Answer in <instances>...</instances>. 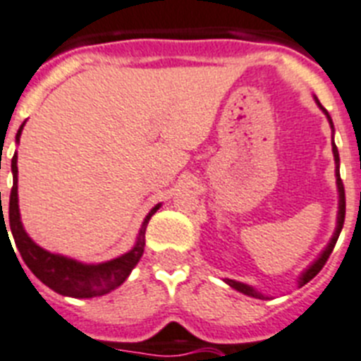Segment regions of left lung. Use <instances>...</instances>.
Listing matches in <instances>:
<instances>
[{
  "label": "left lung",
  "instance_id": "obj_1",
  "mask_svg": "<svg viewBox=\"0 0 361 361\" xmlns=\"http://www.w3.org/2000/svg\"><path fill=\"white\" fill-rule=\"evenodd\" d=\"M314 101H316V104L319 106V110L326 115L330 128H332V132H334V124H332V119H330L329 111H326L325 108L321 106V102L317 101V97H314ZM332 154H334V161H336V185H338V216H336V229H334V233H332V237H330L329 244H326V246L323 247V251L319 253V257H317V259L314 260V262H312V264L308 266L307 269H302V274L299 275V279H298L299 288H301V286H305L308 281H312V279L319 274L321 268L325 266L326 259H329L330 253H332V250H334L336 242H338V237H340L341 229H343V222H345V189H343V181H341V178H340V154H338V148H336L334 137H332ZM224 281H226V284H229L231 288H235L237 292L244 293V295H250V298H255V299H268V295L260 293L259 290L253 288V286H250V284L240 283V281H235V279H224Z\"/></svg>",
  "mask_w": 361,
  "mask_h": 361
}]
</instances>
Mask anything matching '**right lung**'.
Masks as SVG:
<instances>
[{
    "label": "right lung",
    "mask_w": 361,
    "mask_h": 361,
    "mask_svg": "<svg viewBox=\"0 0 361 361\" xmlns=\"http://www.w3.org/2000/svg\"><path fill=\"white\" fill-rule=\"evenodd\" d=\"M25 123L21 124L16 134V143H20L21 130H23ZM12 169V190L11 198H8V229L12 231V237L16 242V247L20 251L21 259L27 264V268L31 269L36 277L40 279L45 286H49L60 295L75 299H90L99 298L104 293H110L117 286L128 279L132 274V269L139 262V259L143 257L145 251V231H147L148 220L152 218L157 209L161 207V204L154 205L148 214L145 216L141 229L137 233L134 247L123 255L115 257L106 262H99V264H86V262H78L69 257L59 255V253H51V251L44 250L27 235L25 227L21 224L20 216V205H18V154L14 152L11 163ZM1 196V195H0ZM5 229L8 235L7 227H5V218H3V207H1V218H0V229Z\"/></svg>",
    "instance_id": "add662e5"
}]
</instances>
